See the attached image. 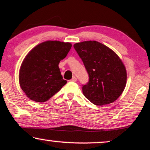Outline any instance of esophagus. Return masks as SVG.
Wrapping results in <instances>:
<instances>
[{
  "label": "esophagus",
  "instance_id": "obj_1",
  "mask_svg": "<svg viewBox=\"0 0 150 150\" xmlns=\"http://www.w3.org/2000/svg\"><path fill=\"white\" fill-rule=\"evenodd\" d=\"M71 80L72 82H76V81H77V77L74 76V77H73V78H72L71 80Z\"/></svg>",
  "mask_w": 150,
  "mask_h": 150
}]
</instances>
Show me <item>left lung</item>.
<instances>
[{
	"mask_svg": "<svg viewBox=\"0 0 150 150\" xmlns=\"http://www.w3.org/2000/svg\"><path fill=\"white\" fill-rule=\"evenodd\" d=\"M83 62L89 81L82 85V93L92 104H111L120 97L126 85V70L111 49L96 41L77 43L73 46Z\"/></svg>",
	"mask_w": 150,
	"mask_h": 150,
	"instance_id": "left-lung-1",
	"label": "left lung"
}]
</instances>
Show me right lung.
I'll return each mask as SVG.
<instances>
[{"label":"right lung","mask_w":150,"mask_h":150,"mask_svg":"<svg viewBox=\"0 0 150 150\" xmlns=\"http://www.w3.org/2000/svg\"><path fill=\"white\" fill-rule=\"evenodd\" d=\"M70 43L48 41L34 47L22 62L20 87L27 97L37 102L49 100L67 83L58 64L71 49Z\"/></svg>","instance_id":"add662e5"}]
</instances>
